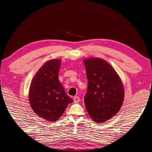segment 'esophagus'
Masks as SVG:
<instances>
[{"label": "esophagus", "instance_id": "obj_1", "mask_svg": "<svg viewBox=\"0 0 152 152\" xmlns=\"http://www.w3.org/2000/svg\"><path fill=\"white\" fill-rule=\"evenodd\" d=\"M73 99H74V102H75V103H76V102H78L80 101V98L78 96H74L73 98Z\"/></svg>", "mask_w": 152, "mask_h": 152}]
</instances>
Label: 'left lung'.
Here are the masks:
<instances>
[{
  "label": "left lung",
  "instance_id": "1",
  "mask_svg": "<svg viewBox=\"0 0 152 152\" xmlns=\"http://www.w3.org/2000/svg\"><path fill=\"white\" fill-rule=\"evenodd\" d=\"M83 62L88 79L86 109L94 122L102 123L119 111L124 101V86L119 74L106 60L88 58Z\"/></svg>",
  "mask_w": 152,
  "mask_h": 152
}]
</instances>
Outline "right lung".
I'll list each match as a JSON object with an SVG mask.
<instances>
[{
    "instance_id": "1",
    "label": "right lung",
    "mask_w": 152,
    "mask_h": 152,
    "mask_svg": "<svg viewBox=\"0 0 152 152\" xmlns=\"http://www.w3.org/2000/svg\"><path fill=\"white\" fill-rule=\"evenodd\" d=\"M61 59L43 64L31 83L29 101L33 111L48 121H57L72 99L66 93L58 79Z\"/></svg>"
}]
</instances>
